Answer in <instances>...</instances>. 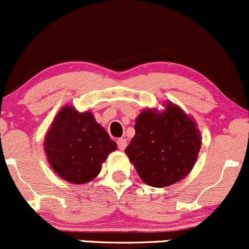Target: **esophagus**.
Here are the masks:
<instances>
[{
	"mask_svg": "<svg viewBox=\"0 0 249 249\" xmlns=\"http://www.w3.org/2000/svg\"><path fill=\"white\" fill-rule=\"evenodd\" d=\"M117 147H119V149L124 150L125 147H127V140L125 139H119L117 140Z\"/></svg>",
	"mask_w": 249,
	"mask_h": 249,
	"instance_id": "obj_1",
	"label": "esophagus"
}]
</instances>
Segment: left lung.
<instances>
[{"mask_svg":"<svg viewBox=\"0 0 249 249\" xmlns=\"http://www.w3.org/2000/svg\"><path fill=\"white\" fill-rule=\"evenodd\" d=\"M134 129L124 152L147 185L167 187L188 175L200 152L201 136L181 108L167 102L163 111L143 110Z\"/></svg>","mask_w":249,"mask_h":249,"instance_id":"8db88e82","label":"left lung"}]
</instances>
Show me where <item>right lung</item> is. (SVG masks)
I'll use <instances>...</instances> for the list:
<instances>
[{
    "mask_svg": "<svg viewBox=\"0 0 249 249\" xmlns=\"http://www.w3.org/2000/svg\"><path fill=\"white\" fill-rule=\"evenodd\" d=\"M116 148V142L89 111L79 113L69 106L58 111L44 140L50 166L71 183H86L97 177Z\"/></svg>",
    "mask_w": 249,
    "mask_h": 249,
    "instance_id": "1",
    "label": "right lung"
}]
</instances>
